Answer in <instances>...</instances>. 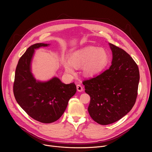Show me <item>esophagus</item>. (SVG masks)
<instances>
[{
    "label": "esophagus",
    "mask_w": 152,
    "mask_h": 152,
    "mask_svg": "<svg viewBox=\"0 0 152 152\" xmlns=\"http://www.w3.org/2000/svg\"><path fill=\"white\" fill-rule=\"evenodd\" d=\"M76 87H77V91H79V92H81V91H83V87L82 86V85H80V84L77 85Z\"/></svg>",
    "instance_id": "esophagus-1"
}]
</instances>
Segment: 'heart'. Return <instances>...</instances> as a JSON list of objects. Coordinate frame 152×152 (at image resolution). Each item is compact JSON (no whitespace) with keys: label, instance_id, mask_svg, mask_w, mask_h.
Here are the masks:
<instances>
[{"label":"heart","instance_id":"heart-1","mask_svg":"<svg viewBox=\"0 0 152 152\" xmlns=\"http://www.w3.org/2000/svg\"><path fill=\"white\" fill-rule=\"evenodd\" d=\"M71 62L64 60L63 66L68 73L73 74L75 67L83 66V72L86 76H93L102 71L109 61V56L104 49L90 46L75 52L71 55Z\"/></svg>","mask_w":152,"mask_h":152}]
</instances>
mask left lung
I'll list each match as a JSON object with an SVG mask.
<instances>
[{"instance_id": "1", "label": "left lung", "mask_w": 152, "mask_h": 152, "mask_svg": "<svg viewBox=\"0 0 152 152\" xmlns=\"http://www.w3.org/2000/svg\"><path fill=\"white\" fill-rule=\"evenodd\" d=\"M110 45L113 52L111 67L82 82L91 97L90 115L102 125L119 120L132 110L140 80L138 67L132 58L123 49Z\"/></svg>"}]
</instances>
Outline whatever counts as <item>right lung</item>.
<instances>
[{"label":"right lung","instance_id":"1","mask_svg":"<svg viewBox=\"0 0 152 152\" xmlns=\"http://www.w3.org/2000/svg\"><path fill=\"white\" fill-rule=\"evenodd\" d=\"M48 45L36 43L26 50L18 61L13 85L14 97L18 104L31 117L43 123L58 120L76 92L74 82L65 84L56 77L41 82L34 77L31 62L34 49Z\"/></svg>","mask_w":152,"mask_h":152}]
</instances>
